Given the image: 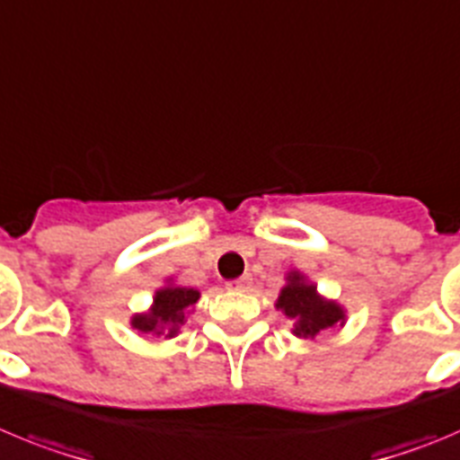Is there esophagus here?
Instances as JSON below:
<instances>
[{
	"mask_svg": "<svg viewBox=\"0 0 460 460\" xmlns=\"http://www.w3.org/2000/svg\"><path fill=\"white\" fill-rule=\"evenodd\" d=\"M250 284H252L250 275H243V277H238V279L229 281L226 287H229L231 291H247V288H250Z\"/></svg>",
	"mask_w": 460,
	"mask_h": 460,
	"instance_id": "1",
	"label": "esophagus"
}]
</instances>
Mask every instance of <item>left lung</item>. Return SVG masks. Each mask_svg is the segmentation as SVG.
Masks as SVG:
<instances>
[{
	"label": "left lung",
	"instance_id": "left-lung-1",
	"mask_svg": "<svg viewBox=\"0 0 460 460\" xmlns=\"http://www.w3.org/2000/svg\"><path fill=\"white\" fill-rule=\"evenodd\" d=\"M287 281L288 284L277 297V309L293 323L296 337L314 339L316 334L328 332L334 325H343L346 318L343 309L337 302L323 300L316 293V287L307 284L300 272H288Z\"/></svg>",
	"mask_w": 460,
	"mask_h": 460
}]
</instances>
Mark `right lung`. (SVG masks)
Masks as SVG:
<instances>
[{"mask_svg": "<svg viewBox=\"0 0 460 460\" xmlns=\"http://www.w3.org/2000/svg\"><path fill=\"white\" fill-rule=\"evenodd\" d=\"M199 300V291L185 287H164L153 297V307L146 314L132 316V328L144 334H164L176 337L185 323V314Z\"/></svg>", "mask_w": 460, "mask_h": 460, "instance_id": "obj_1", "label": "right lung"}]
</instances>
